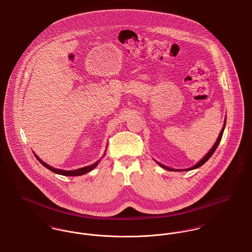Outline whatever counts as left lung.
I'll return each instance as SVG.
<instances>
[{"instance_id":"1","label":"left lung","mask_w":252,"mask_h":252,"mask_svg":"<svg viewBox=\"0 0 252 252\" xmlns=\"http://www.w3.org/2000/svg\"><path fill=\"white\" fill-rule=\"evenodd\" d=\"M226 120H227V118L225 119L224 126H223L222 130L220 132V134H219V136H218V139H217V141H216V143L215 144V145L213 146V148H212V149L209 151V153H208L206 156L204 157L203 158H202L198 163H196L194 166L189 168V169H185V170H177V169H171V168L167 167V166H164V165H162V164H160V163H158V165H160L161 167L164 168V169H166V170H169V171H186V170H192V169L200 167L201 165H203L204 163H205V162H206V161H207L211 157L213 156V154L215 153V151H216V148H217V146H218V144L220 143V141H221V139H222V136H223V132H224L225 126H226Z\"/></svg>"}]
</instances>
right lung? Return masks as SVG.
Instances as JSON below:
<instances>
[{
	"instance_id": "obj_1",
	"label": "right lung",
	"mask_w": 252,
	"mask_h": 252,
	"mask_svg": "<svg viewBox=\"0 0 252 252\" xmlns=\"http://www.w3.org/2000/svg\"><path fill=\"white\" fill-rule=\"evenodd\" d=\"M36 156V158H37V160L44 166V167L47 168L49 169L50 171H52V172H54V173H56V174H59V175H62V176H71V177H75V176H81V175H84L86 173H88V172H90V171H92L93 169H94V168L97 166V164L99 163V161L100 160H97L96 162H94V164H92V165H90V166H86V167L83 168H79V169H76V170H72V171H64V170H60V169H56V168L51 167V166H49L48 164H46L45 162H43L38 157Z\"/></svg>"
}]
</instances>
